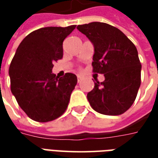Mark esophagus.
Returning <instances> with one entry per match:
<instances>
[{
  "mask_svg": "<svg viewBox=\"0 0 158 158\" xmlns=\"http://www.w3.org/2000/svg\"><path fill=\"white\" fill-rule=\"evenodd\" d=\"M82 79H83V78L82 77H81V76L80 75H78V82H81V81H82Z\"/></svg>",
  "mask_w": 158,
  "mask_h": 158,
  "instance_id": "esophagus-1",
  "label": "esophagus"
}]
</instances>
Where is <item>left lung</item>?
I'll list each match as a JSON object with an SVG mask.
<instances>
[{
    "mask_svg": "<svg viewBox=\"0 0 158 158\" xmlns=\"http://www.w3.org/2000/svg\"><path fill=\"white\" fill-rule=\"evenodd\" d=\"M94 45L93 72L105 76L87 94L90 106L105 115H120L135 102L140 86L141 64L135 45L113 26L92 22L77 27Z\"/></svg>",
    "mask_w": 158,
    "mask_h": 158,
    "instance_id": "1",
    "label": "left lung"
}]
</instances>
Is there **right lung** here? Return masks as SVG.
<instances>
[{
	"label": "right lung",
	"instance_id": "add662e5",
	"mask_svg": "<svg viewBox=\"0 0 158 158\" xmlns=\"http://www.w3.org/2000/svg\"><path fill=\"white\" fill-rule=\"evenodd\" d=\"M76 25L45 27L31 32L20 43L9 67L11 91L19 106L33 120L49 122L68 107L77 77L71 73L59 78L53 62L63 56L62 42Z\"/></svg>",
	"mask_w": 158,
	"mask_h": 158
}]
</instances>
